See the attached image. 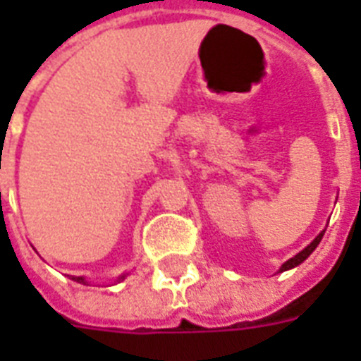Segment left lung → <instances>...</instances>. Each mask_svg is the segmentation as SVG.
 <instances>
[{"instance_id":"1","label":"left lung","mask_w":361,"mask_h":361,"mask_svg":"<svg viewBox=\"0 0 361 361\" xmlns=\"http://www.w3.org/2000/svg\"><path fill=\"white\" fill-rule=\"evenodd\" d=\"M323 234H325V230H323V232H319L317 238H315V240H313V242H311L310 245H307V247H303V250L300 251L298 255H294V257H292V259H288L286 263H284V265L280 267L279 272L290 271V269H294V267H298V265H300V263H303V261H305V259L310 257L311 253L315 251V247H317L319 242H321V238H323Z\"/></svg>"}]
</instances>
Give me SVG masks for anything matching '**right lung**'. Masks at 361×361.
<instances>
[{
  "label": "right lung",
  "mask_w": 361,
  "mask_h": 361,
  "mask_svg": "<svg viewBox=\"0 0 361 361\" xmlns=\"http://www.w3.org/2000/svg\"><path fill=\"white\" fill-rule=\"evenodd\" d=\"M129 274V272H123V274H119L118 279H116V282H121V280H126V276ZM71 280H75V282H79V284H87V280H85V276H69Z\"/></svg>",
  "instance_id": "obj_1"
}]
</instances>
